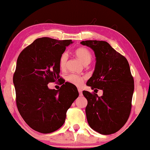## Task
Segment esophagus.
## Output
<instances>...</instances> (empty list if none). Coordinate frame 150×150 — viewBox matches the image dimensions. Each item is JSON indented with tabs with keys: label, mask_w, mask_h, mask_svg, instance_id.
Listing matches in <instances>:
<instances>
[{
	"label": "esophagus",
	"mask_w": 150,
	"mask_h": 150,
	"mask_svg": "<svg viewBox=\"0 0 150 150\" xmlns=\"http://www.w3.org/2000/svg\"><path fill=\"white\" fill-rule=\"evenodd\" d=\"M78 91H79V95L80 96H82L83 95V91H82V89H78Z\"/></svg>",
	"instance_id": "esophagus-1"
}]
</instances>
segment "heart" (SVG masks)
<instances>
[{"label": "heart", "mask_w": 150, "mask_h": 150, "mask_svg": "<svg viewBox=\"0 0 150 150\" xmlns=\"http://www.w3.org/2000/svg\"><path fill=\"white\" fill-rule=\"evenodd\" d=\"M75 54L78 58L85 65L89 64L91 62L92 59L91 53L87 48H85V47H80V48H77L75 50ZM67 59H68V54H67V52H63L61 55L60 58H59V65L60 68L63 70L66 67ZM66 79L69 83L77 86V87H80V86L83 85L85 78L82 76L76 74H69V75L67 76Z\"/></svg>", "instance_id": "heart-1"}]
</instances>
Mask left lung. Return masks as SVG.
<instances>
[{"label":"left lung","instance_id":"left-lung-1","mask_svg":"<svg viewBox=\"0 0 150 150\" xmlns=\"http://www.w3.org/2000/svg\"><path fill=\"white\" fill-rule=\"evenodd\" d=\"M81 44L93 50L96 57L95 70L87 85L96 89V93L98 89L103 91L101 97L94 92L83 91L87 100L88 124L100 134H113L124 126L130 114L134 85L130 65L106 42L87 40Z\"/></svg>","mask_w":150,"mask_h":150}]
</instances>
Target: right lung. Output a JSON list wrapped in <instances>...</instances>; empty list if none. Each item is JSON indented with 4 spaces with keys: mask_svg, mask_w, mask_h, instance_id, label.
I'll return each instance as SVG.
<instances>
[{
    "mask_svg": "<svg viewBox=\"0 0 150 150\" xmlns=\"http://www.w3.org/2000/svg\"><path fill=\"white\" fill-rule=\"evenodd\" d=\"M70 40L38 38L18 56L13 81L18 111L34 130L47 134L54 132L64 124L66 112L79 97L76 87L63 81L60 76L59 61ZM58 80L59 90L47 85Z\"/></svg>",
    "mask_w": 150,
    "mask_h": 150,
    "instance_id": "right-lung-1",
    "label": "right lung"
}]
</instances>
